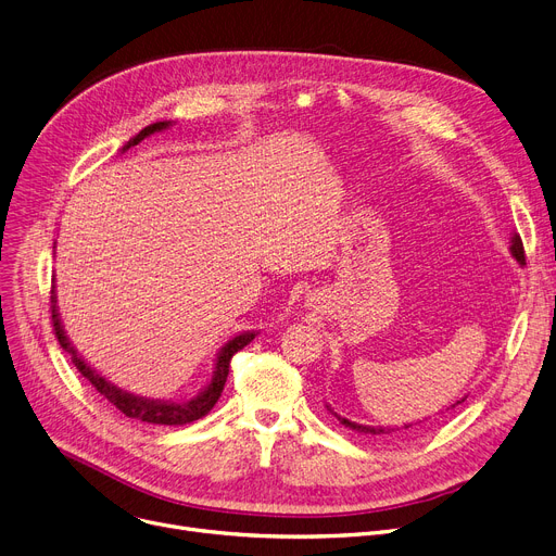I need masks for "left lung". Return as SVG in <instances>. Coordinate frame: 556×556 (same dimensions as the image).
Returning a JSON list of instances; mask_svg holds the SVG:
<instances>
[{"label": "left lung", "mask_w": 556, "mask_h": 556, "mask_svg": "<svg viewBox=\"0 0 556 556\" xmlns=\"http://www.w3.org/2000/svg\"><path fill=\"white\" fill-rule=\"evenodd\" d=\"M509 253L516 257V263L518 265H523L526 263V251H523V242H520V238L518 236H514L511 238V244H509ZM467 400V395L463 397V400H458L455 404H451V408H455L458 404H463ZM328 410L343 424L345 429H350V431H356V433H362V435H390V433H395V431H400V429H390V427H368V424H356V421H352V419H348V417H341V415H337L330 406H328ZM448 410V408H446ZM415 424H419V421H415ZM413 424H404V429H410Z\"/></svg>", "instance_id": "8db88e82"}]
</instances>
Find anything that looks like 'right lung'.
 Masks as SVG:
<instances>
[{"instance_id":"obj_1","label":"right lung","mask_w":556,"mask_h":556,"mask_svg":"<svg viewBox=\"0 0 556 556\" xmlns=\"http://www.w3.org/2000/svg\"><path fill=\"white\" fill-rule=\"evenodd\" d=\"M173 125V121H159V123H152L148 127H143L141 132L137 137L129 139L125 146H123V152L129 150L132 146L141 143L143 139H148L150 135L154 132H163V129H168ZM51 320H53V330H55V337L60 341V348L64 352H70L74 366L78 368V372L101 393L112 406H116L125 417H132V419H139V421H148V424H163V427H184V424H190L194 419L204 417L219 400L222 390H224V383H226V377H228V366H231V358L236 352H240L244 345H249L257 332H240L236 334L231 341L224 343L217 352V358H215V368H213V375H211V381L202 388V393H198L190 400H184V402H163V400H150V397H141V395H135V393H127V390L114 386L112 381H108L103 375H98L85 358L78 354V350L74 348V343L70 341L67 332H64L62 328V320H60V312H58V301H55V291H51Z\"/></svg>"}]
</instances>
